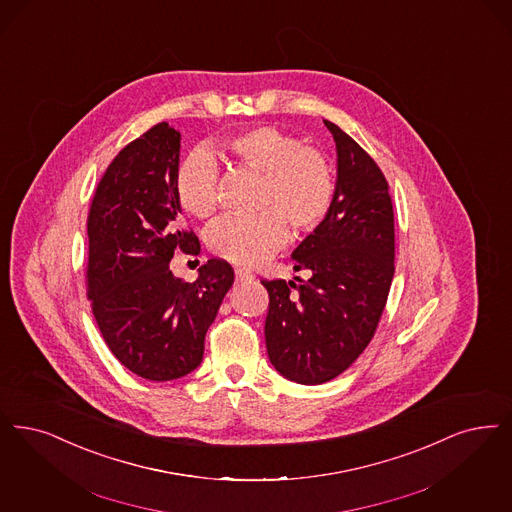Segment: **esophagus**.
<instances>
[{
    "instance_id": "1",
    "label": "esophagus",
    "mask_w": 512,
    "mask_h": 512,
    "mask_svg": "<svg viewBox=\"0 0 512 512\" xmlns=\"http://www.w3.org/2000/svg\"><path fill=\"white\" fill-rule=\"evenodd\" d=\"M253 280V274L247 272L244 268H236V282L242 284V282H251Z\"/></svg>"
}]
</instances>
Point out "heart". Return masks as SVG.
I'll return each instance as SVG.
<instances>
[{"mask_svg": "<svg viewBox=\"0 0 512 512\" xmlns=\"http://www.w3.org/2000/svg\"><path fill=\"white\" fill-rule=\"evenodd\" d=\"M225 150L242 165L263 173L259 209L253 217H223L207 230L209 249L236 265L253 266L286 244L287 225L297 234L316 230L328 217L335 179L328 158L274 125H255L225 139ZM215 158L196 148L177 165V202L196 219L217 207Z\"/></svg>", "mask_w": 512, "mask_h": 512, "instance_id": "1", "label": "heart"}]
</instances>
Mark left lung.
<instances>
[{
  "label": "left lung",
  "mask_w": 512,
  "mask_h": 512,
  "mask_svg": "<svg viewBox=\"0 0 512 512\" xmlns=\"http://www.w3.org/2000/svg\"><path fill=\"white\" fill-rule=\"evenodd\" d=\"M337 150L335 196L324 223L293 249L307 282L263 280L266 352L280 375L301 385L335 379L368 347L394 276L389 184L368 152L324 120Z\"/></svg>",
  "instance_id": "left-lung-1"
}]
</instances>
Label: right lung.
<instances>
[{
	"mask_svg": "<svg viewBox=\"0 0 512 512\" xmlns=\"http://www.w3.org/2000/svg\"><path fill=\"white\" fill-rule=\"evenodd\" d=\"M181 133L158 123L108 165L89 209L87 295L112 354L148 381H173L198 368L234 270L209 259L196 282L173 276L181 249L200 253L194 232L181 230L173 179Z\"/></svg>",
	"mask_w": 512,
	"mask_h": 512,
	"instance_id": "right-lung-1",
	"label": "right lung"
}]
</instances>
